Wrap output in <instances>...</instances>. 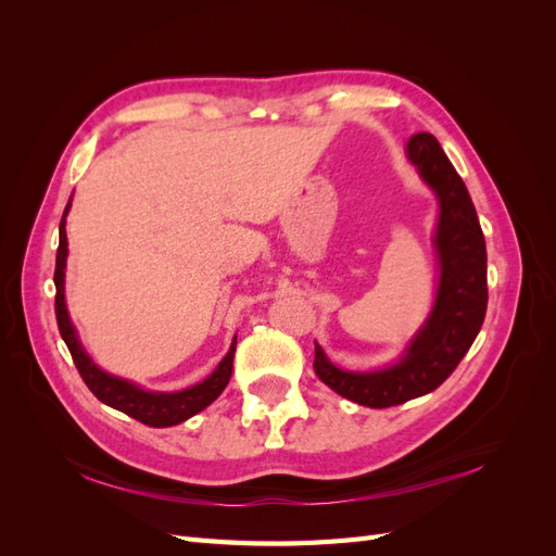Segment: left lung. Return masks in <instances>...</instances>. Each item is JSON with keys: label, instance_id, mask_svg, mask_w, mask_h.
Listing matches in <instances>:
<instances>
[{"label": "left lung", "instance_id": "1", "mask_svg": "<svg viewBox=\"0 0 556 556\" xmlns=\"http://www.w3.org/2000/svg\"><path fill=\"white\" fill-rule=\"evenodd\" d=\"M406 153L439 197L441 208L433 237L441 278L427 323L403 357L380 371H343L315 343L317 378L336 394L368 408L399 406L443 384L473 345L486 313V248L462 176L429 131L410 137Z\"/></svg>", "mask_w": 556, "mask_h": 556}]
</instances>
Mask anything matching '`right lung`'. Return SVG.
<instances>
[{
    "mask_svg": "<svg viewBox=\"0 0 556 556\" xmlns=\"http://www.w3.org/2000/svg\"><path fill=\"white\" fill-rule=\"evenodd\" d=\"M72 208V199L70 204L64 208V215L60 220V245H58V260H55V317H58V327H60V336L64 339L66 348L72 352V359L78 368V374L90 387V392L106 403V406L121 410L134 419H139L141 425L148 427H174L190 419L192 415L201 413L206 406L223 394V390L227 387L229 378H231V366H233V352H237V339H233L229 352L225 355V359L217 364L215 371L201 380L194 387H188V390L180 392H146L141 387H137L129 380L115 378L106 371H102L90 357L88 352L83 350L78 333L72 325L70 313H66V304H64V268H66V229H64V217Z\"/></svg>",
    "mask_w": 556,
    "mask_h": 556,
    "instance_id": "right-lung-1",
    "label": "right lung"
}]
</instances>
